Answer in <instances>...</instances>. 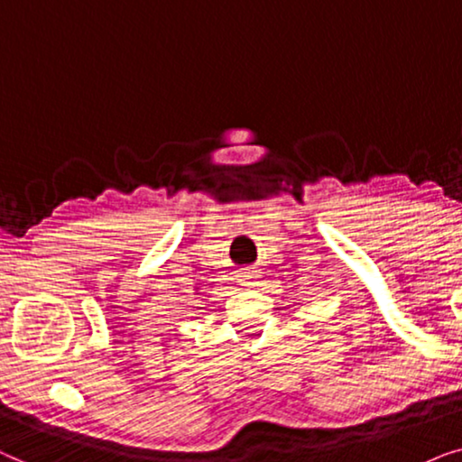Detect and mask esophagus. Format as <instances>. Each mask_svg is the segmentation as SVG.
<instances>
[{
	"mask_svg": "<svg viewBox=\"0 0 462 462\" xmlns=\"http://www.w3.org/2000/svg\"><path fill=\"white\" fill-rule=\"evenodd\" d=\"M255 281H257V270H254V268H241L238 270V282H241V285H247V287H254L255 285Z\"/></svg>",
	"mask_w": 462,
	"mask_h": 462,
	"instance_id": "1",
	"label": "esophagus"
}]
</instances>
